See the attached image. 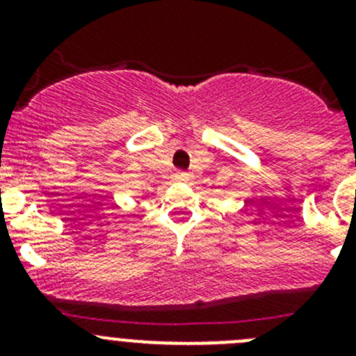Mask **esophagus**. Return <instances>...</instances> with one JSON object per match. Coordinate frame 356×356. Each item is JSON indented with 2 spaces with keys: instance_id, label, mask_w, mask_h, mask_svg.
Here are the masks:
<instances>
[{
  "instance_id": "34e87169",
  "label": "esophagus",
  "mask_w": 356,
  "mask_h": 356,
  "mask_svg": "<svg viewBox=\"0 0 356 356\" xmlns=\"http://www.w3.org/2000/svg\"><path fill=\"white\" fill-rule=\"evenodd\" d=\"M174 175H175V179H177V181H188V179H189V174H188V172H184V170H175Z\"/></svg>"
}]
</instances>
